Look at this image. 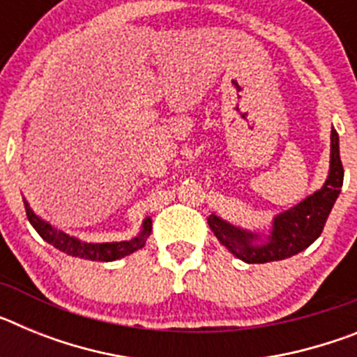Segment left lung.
I'll return each instance as SVG.
<instances>
[{
  "label": "left lung",
  "mask_w": 357,
  "mask_h": 357,
  "mask_svg": "<svg viewBox=\"0 0 357 357\" xmlns=\"http://www.w3.org/2000/svg\"><path fill=\"white\" fill-rule=\"evenodd\" d=\"M343 185V166L340 159L338 132L331 130L329 173L320 189L301 200L296 206L282 211L272 218V225L266 232L248 230L227 222L218 214L207 218L211 230L230 254L254 263H272L288 259L304 252L321 234L327 218L338 200Z\"/></svg>",
  "instance_id": "1"
}]
</instances>
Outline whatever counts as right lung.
I'll use <instances>...</instances> for the list:
<instances>
[{"mask_svg":"<svg viewBox=\"0 0 357 357\" xmlns=\"http://www.w3.org/2000/svg\"><path fill=\"white\" fill-rule=\"evenodd\" d=\"M24 209H26V216L30 220L31 227L37 230V234L44 239L46 243L53 245L56 250L64 252V254L73 255V257H80V259L89 261H102V263H109V261H118L125 255L134 254L135 250L144 247L148 236L151 234V218H144L141 223V230L134 238L125 239V241H109V243H89L84 239H78L75 236L66 234L64 230L56 229L50 222H46L44 218H40L36 211L31 209L26 198L23 197Z\"/></svg>","mask_w":357,"mask_h":357,"instance_id":"right-lung-1","label":"right lung"}]
</instances>
